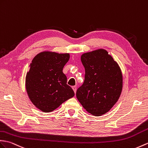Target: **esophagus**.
I'll return each mask as SVG.
<instances>
[{
    "instance_id": "esophagus-1",
    "label": "esophagus",
    "mask_w": 148,
    "mask_h": 148,
    "mask_svg": "<svg viewBox=\"0 0 148 148\" xmlns=\"http://www.w3.org/2000/svg\"><path fill=\"white\" fill-rule=\"evenodd\" d=\"M72 88H73V90H74V92L75 93V92H76V90H77V87L75 86H74L72 87Z\"/></svg>"
}]
</instances>
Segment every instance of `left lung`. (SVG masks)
<instances>
[{"label": "left lung", "instance_id": "obj_1", "mask_svg": "<svg viewBox=\"0 0 148 148\" xmlns=\"http://www.w3.org/2000/svg\"><path fill=\"white\" fill-rule=\"evenodd\" d=\"M84 81L76 92L78 101L88 113L101 116L114 105L122 90V74L108 51L98 49L81 57Z\"/></svg>", "mask_w": 148, "mask_h": 148}]
</instances>
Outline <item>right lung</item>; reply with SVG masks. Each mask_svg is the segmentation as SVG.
<instances>
[{"label": "right lung", "instance_id": "right-lung-1", "mask_svg": "<svg viewBox=\"0 0 148 148\" xmlns=\"http://www.w3.org/2000/svg\"><path fill=\"white\" fill-rule=\"evenodd\" d=\"M69 53L42 51L33 58L26 76V89L31 101L43 112H50L74 96L67 84L63 68Z\"/></svg>", "mask_w": 148, "mask_h": 148}]
</instances>
